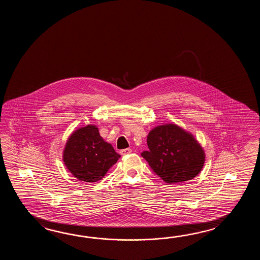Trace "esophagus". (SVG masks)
<instances>
[{
	"mask_svg": "<svg viewBox=\"0 0 260 260\" xmlns=\"http://www.w3.org/2000/svg\"><path fill=\"white\" fill-rule=\"evenodd\" d=\"M132 152V149H122L121 151H120V153L122 155H127L130 154Z\"/></svg>",
	"mask_w": 260,
	"mask_h": 260,
	"instance_id": "obj_1",
	"label": "esophagus"
}]
</instances>
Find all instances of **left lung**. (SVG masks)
Segmentation results:
<instances>
[{
    "mask_svg": "<svg viewBox=\"0 0 260 260\" xmlns=\"http://www.w3.org/2000/svg\"><path fill=\"white\" fill-rule=\"evenodd\" d=\"M149 150L141 156L155 174L168 184L191 180L205 164V151L189 133L177 124L153 128L148 135Z\"/></svg>",
    "mask_w": 260,
    "mask_h": 260,
    "instance_id": "obj_1",
    "label": "left lung"
}]
</instances>
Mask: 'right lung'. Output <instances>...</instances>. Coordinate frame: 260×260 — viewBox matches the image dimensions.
Here are the masks:
<instances>
[{
  "instance_id": "1",
  "label": "right lung",
  "mask_w": 260,
  "mask_h": 260,
  "mask_svg": "<svg viewBox=\"0 0 260 260\" xmlns=\"http://www.w3.org/2000/svg\"><path fill=\"white\" fill-rule=\"evenodd\" d=\"M120 157L111 144L100 137L99 128L93 124L72 133L63 151L67 169L84 182L102 179Z\"/></svg>"
}]
</instances>
